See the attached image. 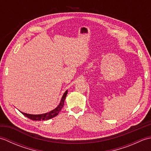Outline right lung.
<instances>
[{
	"instance_id": "obj_1",
	"label": "right lung",
	"mask_w": 151,
	"mask_h": 151,
	"mask_svg": "<svg viewBox=\"0 0 151 151\" xmlns=\"http://www.w3.org/2000/svg\"><path fill=\"white\" fill-rule=\"evenodd\" d=\"M67 94V90L63 93L59 105L55 109H54L53 110L50 111L49 112H47V113L40 114V115H33V114H28L26 113H23V112H21H21L24 115V116H26L28 119H32L33 121H44V120L50 119H52L54 117H56V115H58V114L60 113V111H61V110H62V108L63 106L64 101H65Z\"/></svg>"
}]
</instances>
